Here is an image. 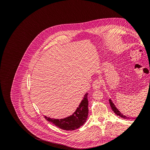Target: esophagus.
<instances>
[{
	"label": "esophagus",
	"mask_w": 150,
	"mask_h": 150,
	"mask_svg": "<svg viewBox=\"0 0 150 150\" xmlns=\"http://www.w3.org/2000/svg\"><path fill=\"white\" fill-rule=\"evenodd\" d=\"M101 85H102V81L101 80H96L93 82V88L94 89H98L100 88Z\"/></svg>",
	"instance_id": "1"
}]
</instances>
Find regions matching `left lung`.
<instances>
[{
  "label": "left lung",
  "mask_w": 150,
  "mask_h": 150,
  "mask_svg": "<svg viewBox=\"0 0 150 150\" xmlns=\"http://www.w3.org/2000/svg\"><path fill=\"white\" fill-rule=\"evenodd\" d=\"M109 101H110V106H111V109L112 110V111H114V112L115 113L116 115L120 116L121 117H122V118H123V119H129L128 117H126V116L121 114V112L116 108V106H115V104L112 103V101L111 100V99H109Z\"/></svg>",
  "instance_id": "obj_1"
}]
</instances>
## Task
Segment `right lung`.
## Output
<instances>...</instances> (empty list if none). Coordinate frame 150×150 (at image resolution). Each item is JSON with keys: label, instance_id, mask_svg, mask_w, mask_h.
<instances>
[{"label": "right lung", "instance_id": "right-lung-1", "mask_svg": "<svg viewBox=\"0 0 150 150\" xmlns=\"http://www.w3.org/2000/svg\"><path fill=\"white\" fill-rule=\"evenodd\" d=\"M88 93L81 102L79 107L71 116L64 119H54L44 116L46 120L58 128L67 131H73L83 126L87 120L88 116Z\"/></svg>", "mask_w": 150, "mask_h": 150}]
</instances>
